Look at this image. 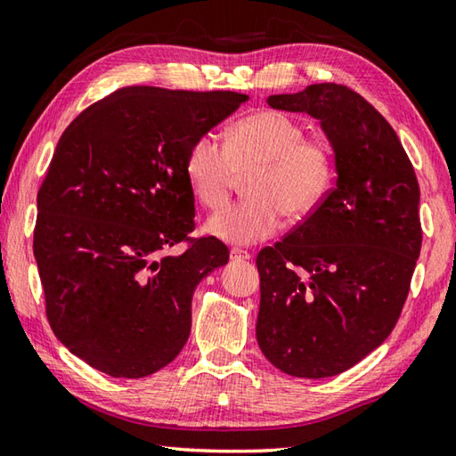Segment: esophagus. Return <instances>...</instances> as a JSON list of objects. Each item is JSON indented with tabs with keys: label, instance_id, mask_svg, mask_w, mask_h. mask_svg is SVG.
Returning <instances> with one entry per match:
<instances>
[{
	"label": "esophagus",
	"instance_id": "1",
	"mask_svg": "<svg viewBox=\"0 0 456 456\" xmlns=\"http://www.w3.org/2000/svg\"><path fill=\"white\" fill-rule=\"evenodd\" d=\"M230 257H232V260H250L252 256L248 250H242V248H232Z\"/></svg>",
	"mask_w": 456,
	"mask_h": 456
}]
</instances>
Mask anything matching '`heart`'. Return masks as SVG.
Masks as SVG:
<instances>
[{
    "label": "heart",
    "mask_w": 456,
    "mask_h": 456,
    "mask_svg": "<svg viewBox=\"0 0 456 456\" xmlns=\"http://www.w3.org/2000/svg\"><path fill=\"white\" fill-rule=\"evenodd\" d=\"M294 117L280 110H256L232 123L222 144L206 133L186 152L188 186L206 208L224 206L238 176L250 199L212 214L206 230L228 244L268 240L289 220H304L330 191L335 173L331 144L323 136L304 134Z\"/></svg>",
    "instance_id": "heart-1"
}]
</instances>
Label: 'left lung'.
Instances as JSON below:
<instances>
[{"mask_svg":"<svg viewBox=\"0 0 456 456\" xmlns=\"http://www.w3.org/2000/svg\"><path fill=\"white\" fill-rule=\"evenodd\" d=\"M272 109L320 118L335 186L256 257V338L280 371L322 379L347 371L389 338L423 242L413 165L379 110L346 85L272 94Z\"/></svg>","mask_w":456,"mask_h":456,"instance_id":"obj_1","label":"left lung"}]
</instances>
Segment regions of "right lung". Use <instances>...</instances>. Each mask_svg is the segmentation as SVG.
<instances>
[{
  "label": "right lung",
  "mask_w": 456,
  "mask_h": 456,
  "mask_svg": "<svg viewBox=\"0 0 456 456\" xmlns=\"http://www.w3.org/2000/svg\"><path fill=\"white\" fill-rule=\"evenodd\" d=\"M246 99L133 85L65 128L37 192L33 254L51 330L85 363L141 379L184 347L196 286L230 257L218 238L188 236L186 152ZM176 243L185 252L168 256Z\"/></svg>",
  "instance_id": "obj_1"
}]
</instances>
